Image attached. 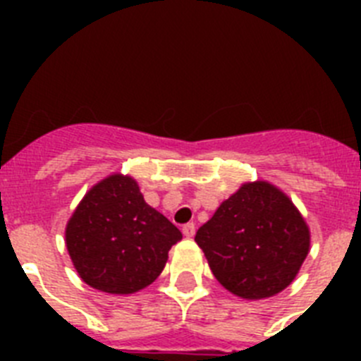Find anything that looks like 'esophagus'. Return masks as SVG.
<instances>
[{
  "label": "esophagus",
  "instance_id": "34e87169",
  "mask_svg": "<svg viewBox=\"0 0 361 361\" xmlns=\"http://www.w3.org/2000/svg\"><path fill=\"white\" fill-rule=\"evenodd\" d=\"M183 233H184V237L191 238L193 235H195V224L193 222H188V224L183 226Z\"/></svg>",
  "mask_w": 361,
  "mask_h": 361
}]
</instances>
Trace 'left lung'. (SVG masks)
Wrapping results in <instances>:
<instances>
[{
    "mask_svg": "<svg viewBox=\"0 0 361 361\" xmlns=\"http://www.w3.org/2000/svg\"><path fill=\"white\" fill-rule=\"evenodd\" d=\"M195 242L228 291L260 300L295 280L309 253V229L291 200L260 180L220 204Z\"/></svg>",
    "mask_w": 361,
    "mask_h": 361,
    "instance_id": "left-lung-1",
    "label": "left lung"
}]
</instances>
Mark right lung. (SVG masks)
<instances>
[{"label": "right lung", "mask_w": 361, "mask_h": 361, "mask_svg": "<svg viewBox=\"0 0 361 361\" xmlns=\"http://www.w3.org/2000/svg\"><path fill=\"white\" fill-rule=\"evenodd\" d=\"M180 238L177 226L148 206L135 180L123 175L92 188L66 226V250L79 276L111 295L149 286Z\"/></svg>", "instance_id": "right-lung-1"}]
</instances>
